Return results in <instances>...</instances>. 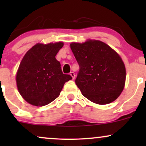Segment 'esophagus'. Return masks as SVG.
Instances as JSON below:
<instances>
[{
  "label": "esophagus",
  "instance_id": "34e87169",
  "mask_svg": "<svg viewBox=\"0 0 146 146\" xmlns=\"http://www.w3.org/2000/svg\"><path fill=\"white\" fill-rule=\"evenodd\" d=\"M70 75H71V76L72 77V78H73V80H74L75 78V74L74 73V72H71V73H70Z\"/></svg>",
  "mask_w": 146,
  "mask_h": 146
}]
</instances>
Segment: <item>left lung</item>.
<instances>
[{
  "label": "left lung",
  "mask_w": 146,
  "mask_h": 146,
  "mask_svg": "<svg viewBox=\"0 0 146 146\" xmlns=\"http://www.w3.org/2000/svg\"><path fill=\"white\" fill-rule=\"evenodd\" d=\"M70 46L80 66L75 84L84 96L101 105L115 101L123 91L126 77L119 55L95 40L72 42Z\"/></svg>",
  "instance_id": "left-lung-1"
}]
</instances>
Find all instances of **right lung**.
I'll use <instances>...</instances> for the list:
<instances>
[{
  "label": "right lung",
  "instance_id": "obj_1",
  "mask_svg": "<svg viewBox=\"0 0 146 146\" xmlns=\"http://www.w3.org/2000/svg\"><path fill=\"white\" fill-rule=\"evenodd\" d=\"M63 45L62 42L38 43L23 57L16 74V84L20 94L30 104H48L59 96L65 82L72 79L62 73L56 58Z\"/></svg>",
  "mask_w": 146,
  "mask_h": 146
}]
</instances>
